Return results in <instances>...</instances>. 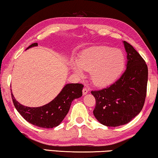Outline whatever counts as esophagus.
<instances>
[{"instance_id":"34e87169","label":"esophagus","mask_w":158,"mask_h":158,"mask_svg":"<svg viewBox=\"0 0 158 158\" xmlns=\"http://www.w3.org/2000/svg\"><path fill=\"white\" fill-rule=\"evenodd\" d=\"M88 88H84L83 89V95H85V94H87L88 93Z\"/></svg>"}]
</instances>
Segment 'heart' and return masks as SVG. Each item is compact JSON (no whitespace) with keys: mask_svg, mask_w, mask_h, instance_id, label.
Returning <instances> with one entry per match:
<instances>
[{"mask_svg":"<svg viewBox=\"0 0 158 158\" xmlns=\"http://www.w3.org/2000/svg\"><path fill=\"white\" fill-rule=\"evenodd\" d=\"M125 55L121 49L108 46H95L84 50L77 61L73 60L72 69L78 75L90 71L95 85L103 87L113 83L124 68Z\"/></svg>","mask_w":158,"mask_h":158,"instance_id":"heart-1","label":"heart"}]
</instances>
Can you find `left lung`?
<instances>
[{
  "label": "left lung",
  "mask_w": 158,
  "mask_h": 158,
  "mask_svg": "<svg viewBox=\"0 0 158 158\" xmlns=\"http://www.w3.org/2000/svg\"><path fill=\"white\" fill-rule=\"evenodd\" d=\"M124 44L127 53L126 70L109 87L91 91L96 102L95 117L107 127L131 122L142 111L146 98L148 65L130 44L124 41Z\"/></svg>",
  "instance_id": "1"
}]
</instances>
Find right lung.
<instances>
[{
	"instance_id": "right-lung-1",
	"label": "right lung",
	"mask_w": 158,
	"mask_h": 158,
	"mask_svg": "<svg viewBox=\"0 0 158 158\" xmlns=\"http://www.w3.org/2000/svg\"><path fill=\"white\" fill-rule=\"evenodd\" d=\"M36 46H38L37 43H34L27 49ZM83 88V85L81 83L66 84L55 99L40 107L25 106L15 99L12 93L11 97L15 108L26 121L41 128H54L68 114L72 101L82 96Z\"/></svg>"
}]
</instances>
